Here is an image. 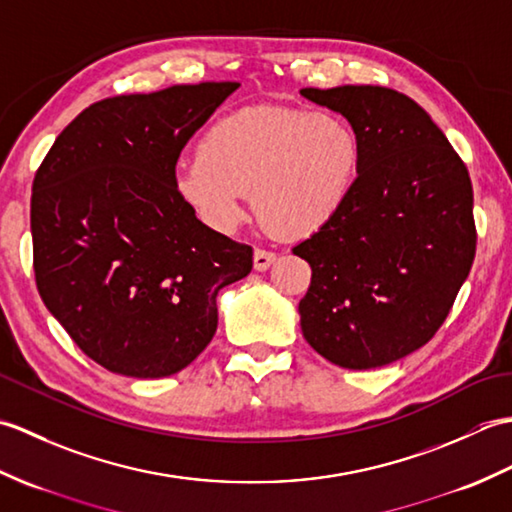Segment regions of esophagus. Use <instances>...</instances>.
Here are the masks:
<instances>
[{"instance_id":"esophagus-1","label":"esophagus","mask_w":512,"mask_h":512,"mask_svg":"<svg viewBox=\"0 0 512 512\" xmlns=\"http://www.w3.org/2000/svg\"><path fill=\"white\" fill-rule=\"evenodd\" d=\"M275 259H277V255L270 253V250L255 248V253H253V266H255V270H259V273H264V270H268L270 266L275 264Z\"/></svg>"}]
</instances>
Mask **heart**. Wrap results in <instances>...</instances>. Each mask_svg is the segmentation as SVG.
<instances>
[{
	"instance_id": "heart-1",
	"label": "heart",
	"mask_w": 512,
	"mask_h": 512,
	"mask_svg": "<svg viewBox=\"0 0 512 512\" xmlns=\"http://www.w3.org/2000/svg\"><path fill=\"white\" fill-rule=\"evenodd\" d=\"M195 158L176 167L173 187L215 231H235L250 193L268 228L303 237L343 209L361 145L339 114L250 105L206 129Z\"/></svg>"
}]
</instances>
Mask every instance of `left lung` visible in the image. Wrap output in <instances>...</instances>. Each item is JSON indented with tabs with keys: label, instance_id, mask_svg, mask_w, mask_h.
Listing matches in <instances>:
<instances>
[{
	"label": "left lung",
	"instance_id": "8db88e82",
	"mask_svg": "<svg viewBox=\"0 0 512 512\" xmlns=\"http://www.w3.org/2000/svg\"><path fill=\"white\" fill-rule=\"evenodd\" d=\"M301 96L343 114L361 145L343 209L292 248L312 268L301 332L334 365L383 367L438 332L471 273L469 171L405 94L339 85Z\"/></svg>",
	"mask_w": 512,
	"mask_h": 512
}]
</instances>
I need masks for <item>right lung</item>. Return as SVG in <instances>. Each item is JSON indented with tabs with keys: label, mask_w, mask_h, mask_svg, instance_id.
<instances>
[{
	"label": "right lung",
	"mask_w": 512,
	"mask_h": 512,
	"mask_svg": "<svg viewBox=\"0 0 512 512\" xmlns=\"http://www.w3.org/2000/svg\"><path fill=\"white\" fill-rule=\"evenodd\" d=\"M237 88L171 85L94 103L32 182L39 295L114 374L187 367L217 330V292L253 268V248L202 224L173 187L180 151Z\"/></svg>",
	"instance_id": "add662e5"
}]
</instances>
